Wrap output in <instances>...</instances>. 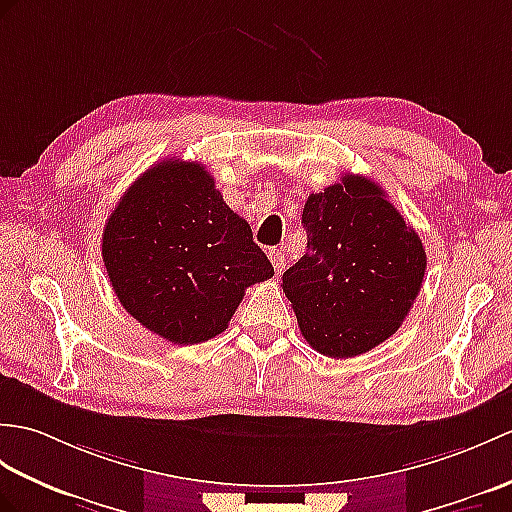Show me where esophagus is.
Wrapping results in <instances>:
<instances>
[{
	"label": "esophagus",
	"instance_id": "obj_1",
	"mask_svg": "<svg viewBox=\"0 0 512 512\" xmlns=\"http://www.w3.org/2000/svg\"><path fill=\"white\" fill-rule=\"evenodd\" d=\"M268 257H270V261H272V266H275V272L277 275H281V270L285 268L283 264H285V257H283V253L279 251V248H270L268 251Z\"/></svg>",
	"mask_w": 512,
	"mask_h": 512
}]
</instances>
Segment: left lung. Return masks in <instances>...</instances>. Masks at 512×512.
Instances as JSON below:
<instances>
[{
	"label": "left lung",
	"instance_id": "obj_1",
	"mask_svg": "<svg viewBox=\"0 0 512 512\" xmlns=\"http://www.w3.org/2000/svg\"><path fill=\"white\" fill-rule=\"evenodd\" d=\"M303 227L307 253L283 272L303 338L327 358L371 351L401 327L421 292V237L360 174L310 194Z\"/></svg>",
	"mask_w": 512,
	"mask_h": 512
}]
</instances>
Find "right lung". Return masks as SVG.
<instances>
[{
  "label": "right lung",
  "instance_id": "obj_1",
  "mask_svg": "<svg viewBox=\"0 0 512 512\" xmlns=\"http://www.w3.org/2000/svg\"><path fill=\"white\" fill-rule=\"evenodd\" d=\"M102 259L124 310L174 344L222 334L248 285L275 275L213 176L181 159L126 189L104 224Z\"/></svg>",
  "mask_w": 512,
  "mask_h": 512
}]
</instances>
